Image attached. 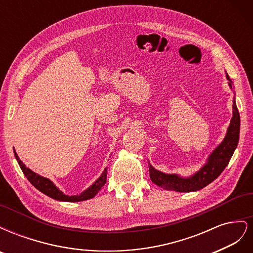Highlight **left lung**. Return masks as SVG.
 Returning a JSON list of instances; mask_svg holds the SVG:
<instances>
[{"instance_id":"1","label":"left lung","mask_w":253,"mask_h":253,"mask_svg":"<svg viewBox=\"0 0 253 253\" xmlns=\"http://www.w3.org/2000/svg\"><path fill=\"white\" fill-rule=\"evenodd\" d=\"M226 78L228 80L229 87L233 89V82L229 78L227 73ZM240 126V113L236 108L234 96L232 105V118L230 120V125H229L227 128L225 138L212 151L211 154L207 158L206 164L201 169L193 175L183 177V176L178 174H168L156 170L149 163L151 180L155 185L162 187L165 190L177 191V192H194V191H198L208 186L209 183L218 177L220 173L225 170L229 162H230L237 147V143H239Z\"/></svg>"}]
</instances>
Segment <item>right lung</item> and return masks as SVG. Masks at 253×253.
<instances>
[{
	"instance_id": "1",
	"label": "right lung",
	"mask_w": 253,
	"mask_h": 253,
	"mask_svg": "<svg viewBox=\"0 0 253 253\" xmlns=\"http://www.w3.org/2000/svg\"><path fill=\"white\" fill-rule=\"evenodd\" d=\"M13 153H14V157H16L17 162L21 168V170L26 176V178L30 181V183H32V185L36 189L39 190L40 192L53 198V200H56V201L76 203V202L90 200V198H93L99 192V190H100L106 182V172H108V169L105 168L102 174L95 180L93 185L89 186L86 190H84L83 192H81L78 195H72V196L65 195L62 191H61L50 179H48L46 177H43V176L35 173L34 171L30 170L29 168H27L24 164H23L22 160L19 158L17 152L14 150H13Z\"/></svg>"
}]
</instances>
